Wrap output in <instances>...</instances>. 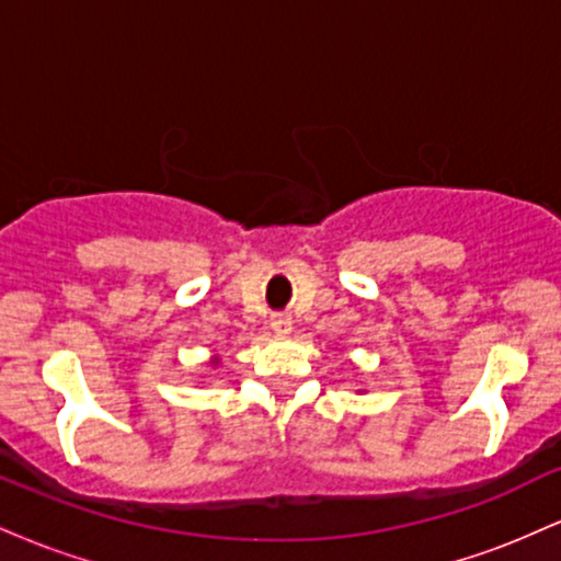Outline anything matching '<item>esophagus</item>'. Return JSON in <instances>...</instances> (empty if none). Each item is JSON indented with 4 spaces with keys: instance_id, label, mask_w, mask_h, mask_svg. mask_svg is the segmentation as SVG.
<instances>
[{
    "instance_id": "1",
    "label": "esophagus",
    "mask_w": 561,
    "mask_h": 561,
    "mask_svg": "<svg viewBox=\"0 0 561 561\" xmlns=\"http://www.w3.org/2000/svg\"><path fill=\"white\" fill-rule=\"evenodd\" d=\"M272 330L276 334H289V330H293V319L285 317V313H276V317H272Z\"/></svg>"
}]
</instances>
